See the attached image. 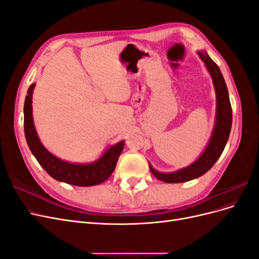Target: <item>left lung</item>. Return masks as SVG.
<instances>
[{
  "label": "left lung",
  "mask_w": 259,
  "mask_h": 259,
  "mask_svg": "<svg viewBox=\"0 0 259 259\" xmlns=\"http://www.w3.org/2000/svg\"><path fill=\"white\" fill-rule=\"evenodd\" d=\"M197 53L201 60L204 62L207 71L210 74L216 93V114L214 128L205 149L199 158L192 162L190 165L175 171H169V173H162V171L154 169L151 164L148 162L151 173L158 179L167 184L185 183L188 180L204 175L216 163L219 156L222 155L230 135L232 110L228 89H227L221 69L211 60L206 52L198 51Z\"/></svg>",
  "instance_id": "1"
}]
</instances>
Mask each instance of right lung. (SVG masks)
Listing matches in <instances>:
<instances>
[{
    "mask_svg": "<svg viewBox=\"0 0 259 259\" xmlns=\"http://www.w3.org/2000/svg\"><path fill=\"white\" fill-rule=\"evenodd\" d=\"M35 83L31 84L27 92L23 106L25 114V136L29 149L35 156L40 165L58 182L69 185L90 187L104 183L110 177L115 168L116 162L123 151L124 140L116 143L106 149L99 159L91 163H71L57 158L51 153L41 143L34 126L32 115V94Z\"/></svg>",
    "mask_w": 259,
    "mask_h": 259,
    "instance_id": "add662e5",
    "label": "right lung"
}]
</instances>
